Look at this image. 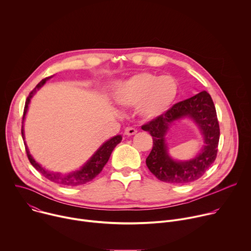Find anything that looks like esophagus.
<instances>
[{"mask_svg":"<svg viewBox=\"0 0 251 251\" xmlns=\"http://www.w3.org/2000/svg\"><path fill=\"white\" fill-rule=\"evenodd\" d=\"M136 133H137V130L135 128H133V127H127L125 129V135H127V136H132V135H134Z\"/></svg>","mask_w":251,"mask_h":251,"instance_id":"obj_1","label":"esophagus"}]
</instances>
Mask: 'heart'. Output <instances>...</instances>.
Here are the masks:
<instances>
[{
	"mask_svg": "<svg viewBox=\"0 0 251 251\" xmlns=\"http://www.w3.org/2000/svg\"><path fill=\"white\" fill-rule=\"evenodd\" d=\"M176 92L177 85L173 77L140 73L118 83L115 99L123 106H138L143 117L153 119L170 108Z\"/></svg>",
	"mask_w": 251,
	"mask_h": 251,
	"instance_id": "heart-1",
	"label": "heart"
}]
</instances>
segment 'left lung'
Here are the masks:
<instances>
[{
	"mask_svg": "<svg viewBox=\"0 0 251 251\" xmlns=\"http://www.w3.org/2000/svg\"><path fill=\"white\" fill-rule=\"evenodd\" d=\"M184 117L192 118L199 126L205 145L194 159L176 162L167 155L164 135L174 121ZM142 129L153 137V148L146 159V165L162 182L177 185L194 182L205 173L217 158L220 125L216 107L206 91L174 104L164 114L143 125Z\"/></svg>",
	"mask_w": 251,
	"mask_h": 251,
	"instance_id": "8db88e82",
	"label": "left lung"
}]
</instances>
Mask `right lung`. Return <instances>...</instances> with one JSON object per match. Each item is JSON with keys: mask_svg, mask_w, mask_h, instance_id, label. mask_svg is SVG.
Instances as JSON below:
<instances>
[{"mask_svg": "<svg viewBox=\"0 0 251 251\" xmlns=\"http://www.w3.org/2000/svg\"><path fill=\"white\" fill-rule=\"evenodd\" d=\"M49 79V77L43 79L37 86H35L28 94L26 100H25V109H24V115H23V123L25 120V113L27 111V107L30 101V98L33 96V94L35 93L38 89H40L45 83L46 81ZM22 136L23 139L25 140V134H24V126H22ZM122 137L121 135H117L113 138H111L110 140H108L107 142H105L104 144L95 152V154L90 158V160L78 171L70 173L68 175H61L59 173H52L50 172L46 169H44L39 163H37L34 161V159L31 157V155L28 152V149L25 143V152H26V156L28 158V161L30 162V164L33 166V168L39 171L44 176H46L48 180L59 184V185H63V186H79V185H84L90 181H92L93 178L102 171L103 167L106 165V163L108 162L110 155L112 153V151L114 150V148L117 146V144L121 142Z\"/></svg>", "mask_w": 251, "mask_h": 251, "instance_id": "obj_1", "label": "right lung"}]
</instances>
